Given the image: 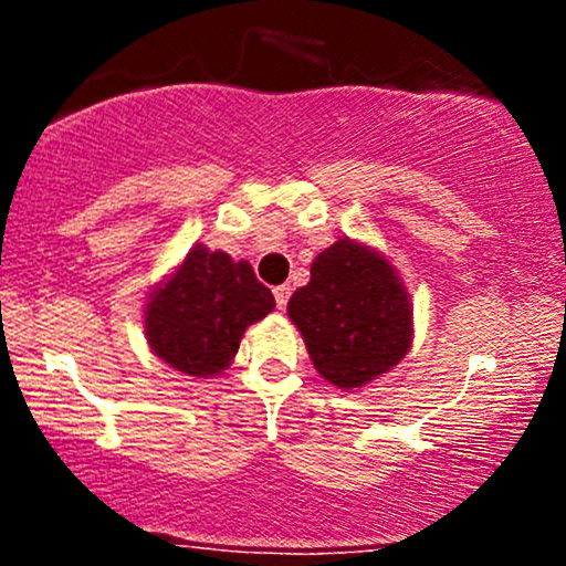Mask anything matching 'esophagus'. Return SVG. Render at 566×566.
Wrapping results in <instances>:
<instances>
[{"mask_svg": "<svg viewBox=\"0 0 566 566\" xmlns=\"http://www.w3.org/2000/svg\"><path fill=\"white\" fill-rule=\"evenodd\" d=\"M274 297H276V308H287V301H290L287 284H279V287H274Z\"/></svg>", "mask_w": 566, "mask_h": 566, "instance_id": "esophagus-1", "label": "esophagus"}]
</instances>
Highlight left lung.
I'll return each instance as SVG.
<instances>
[{"instance_id": "left-lung-1", "label": "left lung", "mask_w": 566, "mask_h": 566, "mask_svg": "<svg viewBox=\"0 0 566 566\" xmlns=\"http://www.w3.org/2000/svg\"><path fill=\"white\" fill-rule=\"evenodd\" d=\"M311 361L337 388H361L399 365L412 343V308L380 252L337 239L311 263L287 303Z\"/></svg>"}]
</instances>
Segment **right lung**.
Wrapping results in <instances>:
<instances>
[{"label": "right lung", "instance_id": "add662e5", "mask_svg": "<svg viewBox=\"0 0 566 566\" xmlns=\"http://www.w3.org/2000/svg\"><path fill=\"white\" fill-rule=\"evenodd\" d=\"M274 305L250 263L197 244L148 301L146 337L172 369L212 378L231 365L244 329Z\"/></svg>", "mask_w": 566, "mask_h": 566}]
</instances>
